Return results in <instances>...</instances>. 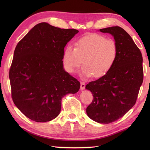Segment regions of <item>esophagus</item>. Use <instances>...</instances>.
Returning a JSON list of instances; mask_svg holds the SVG:
<instances>
[{
  "instance_id": "esophagus-1",
  "label": "esophagus",
  "mask_w": 150,
  "mask_h": 150,
  "mask_svg": "<svg viewBox=\"0 0 150 150\" xmlns=\"http://www.w3.org/2000/svg\"><path fill=\"white\" fill-rule=\"evenodd\" d=\"M85 89V83L84 82H81V90H83Z\"/></svg>"
}]
</instances>
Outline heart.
<instances>
[{
  "label": "heart",
  "mask_w": 150,
  "mask_h": 150,
  "mask_svg": "<svg viewBox=\"0 0 150 150\" xmlns=\"http://www.w3.org/2000/svg\"><path fill=\"white\" fill-rule=\"evenodd\" d=\"M75 47L68 46L64 50L63 60L66 71L75 73L81 66V75L89 78H100L113 68L118 57L115 41L106 39L98 34H90L80 38Z\"/></svg>",
  "instance_id": "b5f03b06"
}]
</instances>
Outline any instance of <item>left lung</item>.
<instances>
[{
	"label": "left lung",
	"instance_id": "1",
	"mask_svg": "<svg viewBox=\"0 0 150 150\" xmlns=\"http://www.w3.org/2000/svg\"><path fill=\"white\" fill-rule=\"evenodd\" d=\"M98 31L113 37L119 53L106 75L86 86L93 96L86 113L95 122L109 124L123 117L136 103L143 82L142 56L132 38L122 28L112 26Z\"/></svg>",
	"mask_w": 150,
	"mask_h": 150
}]
</instances>
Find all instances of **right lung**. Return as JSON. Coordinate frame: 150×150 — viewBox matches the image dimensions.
I'll return each mask as SVG.
<instances>
[{
  "instance_id": "right-lung-1",
  "label": "right lung",
  "mask_w": 150,
  "mask_h": 150,
  "mask_svg": "<svg viewBox=\"0 0 150 150\" xmlns=\"http://www.w3.org/2000/svg\"><path fill=\"white\" fill-rule=\"evenodd\" d=\"M78 33L42 22L17 44L9 73L11 96L30 119L44 122L55 119L62 98L79 91L80 82L65 71L62 61L66 45Z\"/></svg>"
}]
</instances>
